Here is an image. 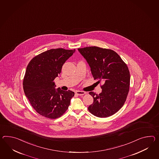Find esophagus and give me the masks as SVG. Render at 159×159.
I'll return each mask as SVG.
<instances>
[{"mask_svg": "<svg viewBox=\"0 0 159 159\" xmlns=\"http://www.w3.org/2000/svg\"><path fill=\"white\" fill-rule=\"evenodd\" d=\"M85 93H86L84 92V91H76V94L78 95H79V96L83 95H84Z\"/></svg>", "mask_w": 159, "mask_h": 159, "instance_id": "esophagus-1", "label": "esophagus"}]
</instances>
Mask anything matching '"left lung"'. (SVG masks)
<instances>
[{
  "mask_svg": "<svg viewBox=\"0 0 159 159\" xmlns=\"http://www.w3.org/2000/svg\"><path fill=\"white\" fill-rule=\"evenodd\" d=\"M78 51L89 64L97 83H103L101 93H89L93 98L88 108L89 112L100 118L112 116L124 106L128 97L130 80L128 66L111 49L89 47Z\"/></svg>",
  "mask_w": 159,
  "mask_h": 159,
  "instance_id": "obj_1",
  "label": "left lung"
}]
</instances>
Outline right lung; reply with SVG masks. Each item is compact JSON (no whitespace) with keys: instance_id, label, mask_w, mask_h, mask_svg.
<instances>
[{"instance_id":"add662e5","label":"right lung","mask_w":159,"mask_h":159,"mask_svg":"<svg viewBox=\"0 0 159 159\" xmlns=\"http://www.w3.org/2000/svg\"><path fill=\"white\" fill-rule=\"evenodd\" d=\"M75 52V49H52L36 56L29 63L23 78V90L32 107L41 116L56 119L68 110L75 93L55 89L53 80Z\"/></svg>"}]
</instances>
